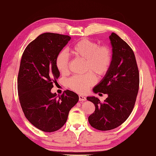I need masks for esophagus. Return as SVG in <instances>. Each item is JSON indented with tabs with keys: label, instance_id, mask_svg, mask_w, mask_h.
<instances>
[{
	"label": "esophagus",
	"instance_id": "obj_1",
	"mask_svg": "<svg viewBox=\"0 0 156 156\" xmlns=\"http://www.w3.org/2000/svg\"><path fill=\"white\" fill-rule=\"evenodd\" d=\"M79 100L80 101H85L86 100V98H85V96H81V95H79Z\"/></svg>",
	"mask_w": 156,
	"mask_h": 156
}]
</instances>
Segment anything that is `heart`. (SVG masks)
Here are the masks:
<instances>
[{"label": "heart", "mask_w": 156, "mask_h": 156, "mask_svg": "<svg viewBox=\"0 0 156 156\" xmlns=\"http://www.w3.org/2000/svg\"><path fill=\"white\" fill-rule=\"evenodd\" d=\"M70 52L76 58L85 60V70L89 71L85 75L73 76L67 81L70 89L80 94L86 92L96 83V76L91 71L99 77H102L108 73L112 63L113 52L108 45H99L86 38L75 43L70 48ZM55 66L61 75L69 73V60L65 52L62 51L57 55Z\"/></svg>", "instance_id": "1"}]
</instances>
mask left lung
<instances>
[{
    "instance_id": "obj_1",
    "label": "left lung",
    "mask_w": 156,
    "mask_h": 156,
    "mask_svg": "<svg viewBox=\"0 0 156 156\" xmlns=\"http://www.w3.org/2000/svg\"><path fill=\"white\" fill-rule=\"evenodd\" d=\"M113 59L108 73L94 88L95 94H108L104 102L96 97L87 100L96 106L89 116L91 126L100 131L116 128L128 119L134 108L139 87V73L135 54L128 44L112 33Z\"/></svg>"
}]
</instances>
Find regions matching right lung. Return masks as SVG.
Listing matches in <instances>:
<instances>
[{
	"mask_svg": "<svg viewBox=\"0 0 156 156\" xmlns=\"http://www.w3.org/2000/svg\"><path fill=\"white\" fill-rule=\"evenodd\" d=\"M70 40L66 35L42 34L28 44L21 57L17 78L21 108L26 119L44 132L61 128L79 100L72 91L66 90L58 98L50 91L60 76L56 57Z\"/></svg>",
	"mask_w": 156,
	"mask_h": 156,
	"instance_id": "1",
	"label": "right lung"
}]
</instances>
